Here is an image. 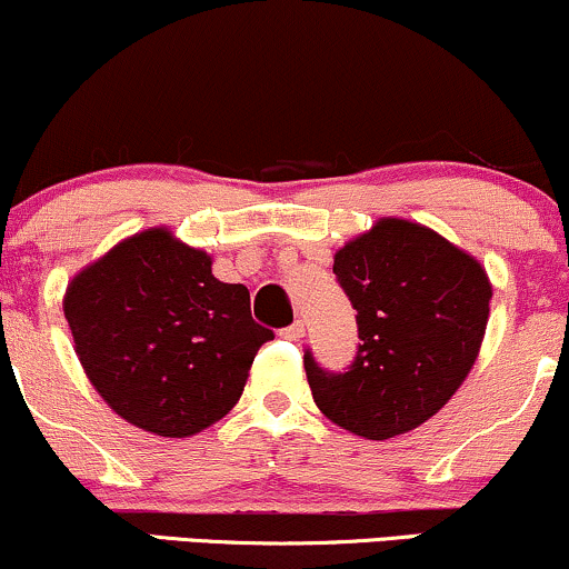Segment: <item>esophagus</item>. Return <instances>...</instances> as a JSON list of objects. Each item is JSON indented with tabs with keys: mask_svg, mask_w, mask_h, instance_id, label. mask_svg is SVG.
Wrapping results in <instances>:
<instances>
[{
	"mask_svg": "<svg viewBox=\"0 0 569 569\" xmlns=\"http://www.w3.org/2000/svg\"><path fill=\"white\" fill-rule=\"evenodd\" d=\"M280 337L291 339V342H297V339L305 337V323L302 321H293L291 326H286V329H280Z\"/></svg>",
	"mask_w": 569,
	"mask_h": 569,
	"instance_id": "34e87169",
	"label": "esophagus"
}]
</instances>
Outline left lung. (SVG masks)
<instances>
[{"label": "left lung", "mask_w": 569, "mask_h": 569, "mask_svg": "<svg viewBox=\"0 0 569 569\" xmlns=\"http://www.w3.org/2000/svg\"><path fill=\"white\" fill-rule=\"evenodd\" d=\"M358 323L345 371H305L318 409L363 439H393L430 420L471 371L492 286L485 267L428 227L380 219L335 253Z\"/></svg>", "instance_id": "obj_1"}]
</instances>
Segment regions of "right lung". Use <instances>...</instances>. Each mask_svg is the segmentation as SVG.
<instances>
[{
  "label": "right lung",
  "instance_id": "1",
  "mask_svg": "<svg viewBox=\"0 0 569 569\" xmlns=\"http://www.w3.org/2000/svg\"><path fill=\"white\" fill-rule=\"evenodd\" d=\"M74 350L130 426L184 439L221 420L243 393L272 331L251 318L243 283H221L211 257L166 227L122 240L69 283Z\"/></svg>",
  "mask_w": 569,
  "mask_h": 569
}]
</instances>
